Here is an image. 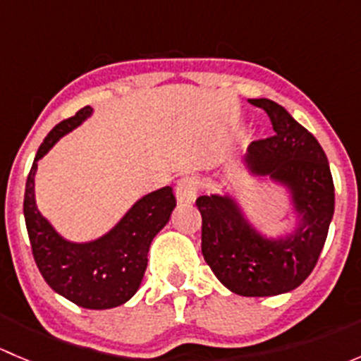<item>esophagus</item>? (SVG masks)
I'll use <instances>...</instances> for the list:
<instances>
[{
	"mask_svg": "<svg viewBox=\"0 0 361 361\" xmlns=\"http://www.w3.org/2000/svg\"><path fill=\"white\" fill-rule=\"evenodd\" d=\"M197 181L192 176H185L176 185V199L180 204H194L197 199Z\"/></svg>",
	"mask_w": 361,
	"mask_h": 361,
	"instance_id": "34e87169",
	"label": "esophagus"
}]
</instances>
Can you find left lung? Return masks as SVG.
<instances>
[{"instance_id": "8db88e82", "label": "left lung", "mask_w": 361, "mask_h": 361, "mask_svg": "<svg viewBox=\"0 0 361 361\" xmlns=\"http://www.w3.org/2000/svg\"><path fill=\"white\" fill-rule=\"evenodd\" d=\"M267 111L276 136L253 141L245 155L250 178L281 188L292 225L267 234L232 192L201 195L202 255L221 285L243 297L288 293L307 279L325 246L336 194L322 145L271 99H250Z\"/></svg>"}]
</instances>
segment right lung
<instances>
[{
	"mask_svg": "<svg viewBox=\"0 0 361 361\" xmlns=\"http://www.w3.org/2000/svg\"><path fill=\"white\" fill-rule=\"evenodd\" d=\"M92 113V106H85L75 116L57 123L38 148L25 181L24 218L32 257L47 285L80 307L111 309L126 304L140 288L147 271L148 250L169 221L176 197L171 187L143 195L110 231L90 241L64 238L49 218L43 216L35 194L38 160Z\"/></svg>",
	"mask_w": 361,
	"mask_h": 361,
	"instance_id": "add662e5",
	"label": "right lung"
}]
</instances>
